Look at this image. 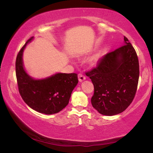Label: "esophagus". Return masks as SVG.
Wrapping results in <instances>:
<instances>
[{
  "instance_id": "1",
  "label": "esophagus",
  "mask_w": 153,
  "mask_h": 153,
  "mask_svg": "<svg viewBox=\"0 0 153 153\" xmlns=\"http://www.w3.org/2000/svg\"><path fill=\"white\" fill-rule=\"evenodd\" d=\"M78 79L79 82L84 81V79H86V76H85L84 75H83L82 74H78Z\"/></svg>"
}]
</instances>
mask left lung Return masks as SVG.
Here are the masks:
<instances>
[{"label":"left lung","mask_w":153,"mask_h":153,"mask_svg":"<svg viewBox=\"0 0 153 153\" xmlns=\"http://www.w3.org/2000/svg\"><path fill=\"white\" fill-rule=\"evenodd\" d=\"M124 44L103 56L97 67L86 72L94 85L92 105L102 115L123 112L135 97L140 74L138 58L126 36Z\"/></svg>","instance_id":"obj_1"}]
</instances>
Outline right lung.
<instances>
[{
    "label": "right lung",
    "mask_w": 153,
    "mask_h": 153,
    "mask_svg": "<svg viewBox=\"0 0 153 153\" xmlns=\"http://www.w3.org/2000/svg\"><path fill=\"white\" fill-rule=\"evenodd\" d=\"M30 38L17 54L15 72L18 89L24 102L40 113L51 115L68 105L71 92L78 83L77 74H56L45 79L35 80L25 71L22 55Z\"/></svg>",
    "instance_id": "add662e5"
}]
</instances>
